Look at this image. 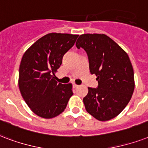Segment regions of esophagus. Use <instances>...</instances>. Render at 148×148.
Wrapping results in <instances>:
<instances>
[{"mask_svg":"<svg viewBox=\"0 0 148 148\" xmlns=\"http://www.w3.org/2000/svg\"><path fill=\"white\" fill-rule=\"evenodd\" d=\"M73 87H74V88H77V87H79V85H77V84H75V83H73Z\"/></svg>","mask_w":148,"mask_h":148,"instance_id":"obj_1","label":"esophagus"}]
</instances>
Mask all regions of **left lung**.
I'll use <instances>...</instances> for the list:
<instances>
[{"label": "left lung", "mask_w": 148, "mask_h": 148, "mask_svg": "<svg viewBox=\"0 0 148 148\" xmlns=\"http://www.w3.org/2000/svg\"><path fill=\"white\" fill-rule=\"evenodd\" d=\"M75 45L86 51L90 73L98 81L97 88L88 87L83 98L86 110L98 121H110L122 112L134 92V69L129 56L103 34L81 35Z\"/></svg>", "instance_id": "obj_1"}]
</instances>
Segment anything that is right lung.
I'll list each match as a JSON object with an SVG mask.
<instances>
[{"label":"right lung","mask_w":148,"mask_h":148,"mask_svg":"<svg viewBox=\"0 0 148 148\" xmlns=\"http://www.w3.org/2000/svg\"><path fill=\"white\" fill-rule=\"evenodd\" d=\"M78 36L49 33L36 41L21 58L19 90L27 106L38 116L50 119L59 115L73 96L72 84L56 82L55 73Z\"/></svg>","instance_id":"1"}]
</instances>
